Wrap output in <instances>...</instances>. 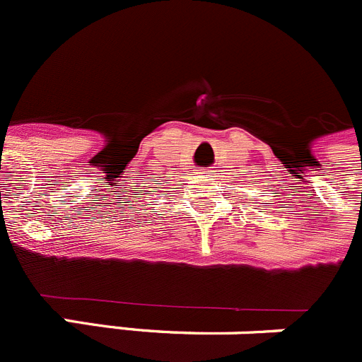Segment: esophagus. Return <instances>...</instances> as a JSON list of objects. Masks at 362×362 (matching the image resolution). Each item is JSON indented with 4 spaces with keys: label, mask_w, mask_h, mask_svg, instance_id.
<instances>
[{
    "label": "esophagus",
    "mask_w": 362,
    "mask_h": 362,
    "mask_svg": "<svg viewBox=\"0 0 362 362\" xmlns=\"http://www.w3.org/2000/svg\"><path fill=\"white\" fill-rule=\"evenodd\" d=\"M209 172H210V170H209Z\"/></svg>",
    "instance_id": "esophagus-1"
}]
</instances>
